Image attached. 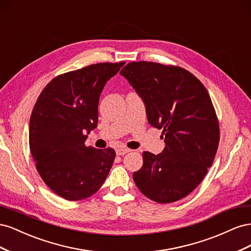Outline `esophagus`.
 I'll return each mask as SVG.
<instances>
[{"instance_id": "esophagus-1", "label": "esophagus", "mask_w": 251, "mask_h": 251, "mask_svg": "<svg viewBox=\"0 0 251 251\" xmlns=\"http://www.w3.org/2000/svg\"><path fill=\"white\" fill-rule=\"evenodd\" d=\"M131 150L130 149H126V148H119L116 150V154L118 156H123V155H126L127 153H130Z\"/></svg>"}]
</instances>
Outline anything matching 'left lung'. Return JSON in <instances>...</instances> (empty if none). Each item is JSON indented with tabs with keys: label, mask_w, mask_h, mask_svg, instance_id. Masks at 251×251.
Wrapping results in <instances>:
<instances>
[{
	"label": "left lung",
	"mask_w": 251,
	"mask_h": 251,
	"mask_svg": "<svg viewBox=\"0 0 251 251\" xmlns=\"http://www.w3.org/2000/svg\"><path fill=\"white\" fill-rule=\"evenodd\" d=\"M120 74L143 100L149 124L164 135L162 153L143 151L142 168L133 174L136 185L158 203L184 198L207 174L220 141L219 120L206 88L178 66L132 62Z\"/></svg>",
	"instance_id": "8db88e82"
}]
</instances>
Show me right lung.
Segmentation results:
<instances>
[{
    "instance_id": "add662e5",
    "label": "right lung",
    "mask_w": 251,
    "mask_h": 251,
    "mask_svg": "<svg viewBox=\"0 0 251 251\" xmlns=\"http://www.w3.org/2000/svg\"><path fill=\"white\" fill-rule=\"evenodd\" d=\"M125 62L100 63L57 75L43 89L29 124V147L36 170L62 198L78 201L101 187L115 159L112 148L85 141L97 126L101 91Z\"/></svg>"
}]
</instances>
